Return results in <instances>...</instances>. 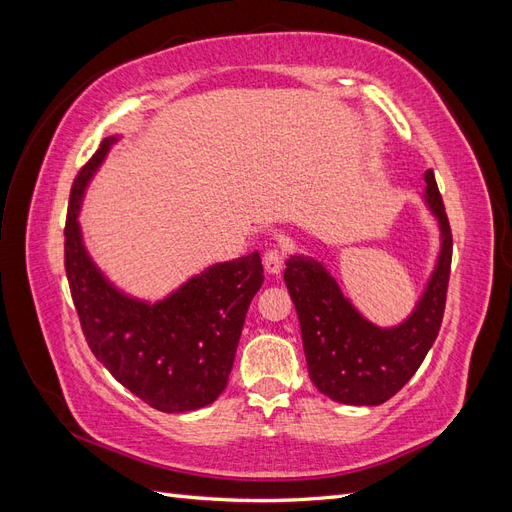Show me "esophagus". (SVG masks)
<instances>
[{
    "label": "esophagus",
    "instance_id": "34e87169",
    "mask_svg": "<svg viewBox=\"0 0 512 512\" xmlns=\"http://www.w3.org/2000/svg\"><path fill=\"white\" fill-rule=\"evenodd\" d=\"M262 265H265L267 273L277 275L284 267V252L280 247H271V250H267L265 256H262Z\"/></svg>",
    "mask_w": 512,
    "mask_h": 512
}]
</instances>
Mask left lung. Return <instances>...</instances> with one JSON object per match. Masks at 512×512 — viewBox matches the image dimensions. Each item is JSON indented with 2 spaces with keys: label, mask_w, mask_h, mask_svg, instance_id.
<instances>
[{
  "label": "left lung",
  "mask_w": 512,
  "mask_h": 512,
  "mask_svg": "<svg viewBox=\"0 0 512 512\" xmlns=\"http://www.w3.org/2000/svg\"><path fill=\"white\" fill-rule=\"evenodd\" d=\"M425 183V203L438 218L442 250L421 301L399 327L380 329L367 322L314 258L286 260L284 282L299 316L309 378L320 393L339 404H384L404 389L438 337L451 277L453 235L433 170L425 173Z\"/></svg>",
  "instance_id": "8db88e82"
}]
</instances>
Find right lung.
<instances>
[{
    "label": "right lung",
    "mask_w": 512,
    "mask_h": 512,
    "mask_svg": "<svg viewBox=\"0 0 512 512\" xmlns=\"http://www.w3.org/2000/svg\"><path fill=\"white\" fill-rule=\"evenodd\" d=\"M117 141L104 138L79 170L64 228V265L87 346L130 393L160 412L213 404L226 389L247 307L260 290V254L213 265L160 303L130 299L85 252L79 207L87 181Z\"/></svg>",
    "instance_id": "right-lung-1"
}]
</instances>
